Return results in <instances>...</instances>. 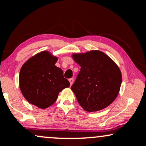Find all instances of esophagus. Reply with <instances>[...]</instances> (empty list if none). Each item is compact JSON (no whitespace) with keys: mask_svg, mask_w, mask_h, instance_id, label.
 Masks as SVG:
<instances>
[{"mask_svg":"<svg viewBox=\"0 0 146 146\" xmlns=\"http://www.w3.org/2000/svg\"><path fill=\"white\" fill-rule=\"evenodd\" d=\"M68 80H69V82H70V86H71L72 84H73V78H70V79Z\"/></svg>","mask_w":146,"mask_h":146,"instance_id":"34e87169","label":"esophagus"}]
</instances>
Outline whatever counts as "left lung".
Wrapping results in <instances>:
<instances>
[{"label": "left lung", "instance_id": "obj_1", "mask_svg": "<svg viewBox=\"0 0 146 146\" xmlns=\"http://www.w3.org/2000/svg\"><path fill=\"white\" fill-rule=\"evenodd\" d=\"M72 57L81 66L71 86L80 106L91 112L111 105L117 97L122 82L117 64L106 54L96 50L74 53Z\"/></svg>", "mask_w": 146, "mask_h": 146}]
</instances>
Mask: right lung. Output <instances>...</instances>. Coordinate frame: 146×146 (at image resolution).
<instances>
[{"instance_id": "add662e5", "label": "right lung", "mask_w": 146, "mask_h": 146, "mask_svg": "<svg viewBox=\"0 0 146 146\" xmlns=\"http://www.w3.org/2000/svg\"><path fill=\"white\" fill-rule=\"evenodd\" d=\"M57 60L48 51H42L30 57L21 68V91L27 101L39 108L52 105L59 93L70 86L63 70L55 66Z\"/></svg>"}]
</instances>
